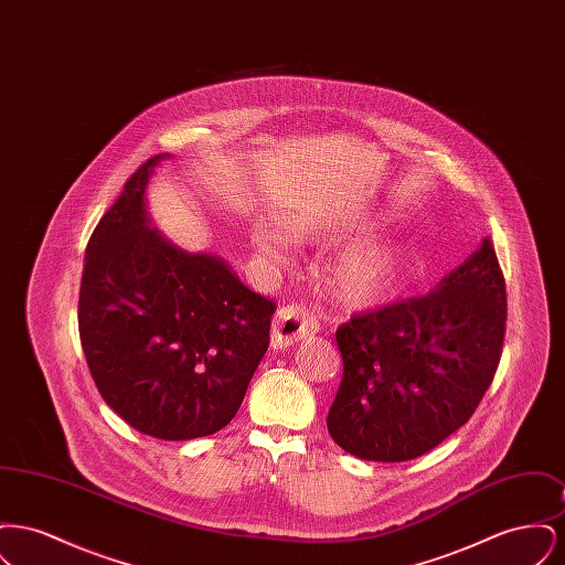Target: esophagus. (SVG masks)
Segmentation results:
<instances>
[{"label": "esophagus", "mask_w": 565, "mask_h": 565, "mask_svg": "<svg viewBox=\"0 0 565 565\" xmlns=\"http://www.w3.org/2000/svg\"><path fill=\"white\" fill-rule=\"evenodd\" d=\"M320 330V322L311 309L305 305H288L281 307L273 318V332L270 345L273 350H286L295 345L296 341L311 337Z\"/></svg>", "instance_id": "obj_1"}]
</instances>
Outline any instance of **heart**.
<instances>
[{"label":"heart","mask_w":565,"mask_h":565,"mask_svg":"<svg viewBox=\"0 0 565 565\" xmlns=\"http://www.w3.org/2000/svg\"><path fill=\"white\" fill-rule=\"evenodd\" d=\"M256 245L265 254H275V239L267 231L256 233ZM401 263L403 254L398 247L375 245L355 249L339 269V288L350 300H371L396 279Z\"/></svg>","instance_id":"heart-1"}]
</instances>
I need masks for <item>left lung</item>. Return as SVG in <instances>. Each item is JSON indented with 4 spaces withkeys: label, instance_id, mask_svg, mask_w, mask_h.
<instances>
[{
    "label": "left lung",
    "instance_id": "1",
    "mask_svg": "<svg viewBox=\"0 0 565 565\" xmlns=\"http://www.w3.org/2000/svg\"><path fill=\"white\" fill-rule=\"evenodd\" d=\"M504 332L507 284L484 237L428 295L339 326L343 379L326 419L332 440L371 461L428 454L472 417Z\"/></svg>",
    "mask_w": 565,
    "mask_h": 565
}]
</instances>
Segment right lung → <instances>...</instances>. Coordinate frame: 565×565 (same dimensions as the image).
<instances>
[{"label": "right lung", "mask_w": 565, "mask_h": 565, "mask_svg": "<svg viewBox=\"0 0 565 565\" xmlns=\"http://www.w3.org/2000/svg\"><path fill=\"white\" fill-rule=\"evenodd\" d=\"M143 162L86 245L78 300L93 381L135 430L210 436L237 415L269 350L275 302L212 254H189L148 226Z\"/></svg>", "instance_id": "1"}]
</instances>
